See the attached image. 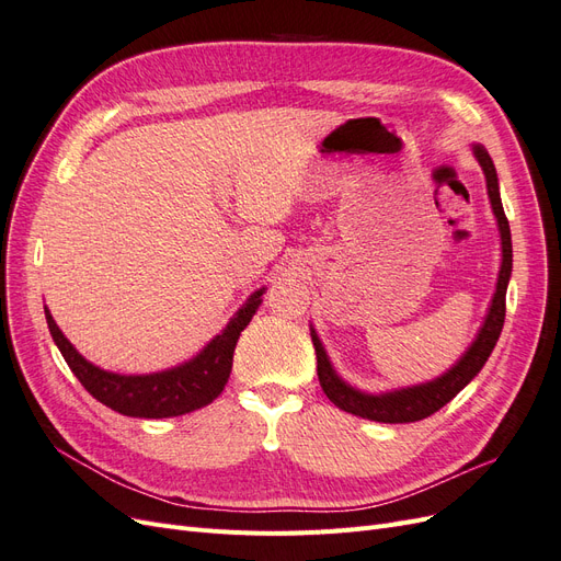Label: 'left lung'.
<instances>
[{
    "mask_svg": "<svg viewBox=\"0 0 561 561\" xmlns=\"http://www.w3.org/2000/svg\"><path fill=\"white\" fill-rule=\"evenodd\" d=\"M472 154L482 165V173L486 178L489 203H491V210H494L499 233H501V268L496 278V293L491 297V304L486 309L482 328L478 330V336L472 339V344L466 348L461 358H458L445 375H439L437 379L416 383V386L386 390V393H365V390L351 386L348 381H344L336 375L325 346H322L316 328L311 325V339H313L316 358H318V379L322 390H325V396L339 407V410L369 419V421H379V423L421 421L435 414L437 410H443L447 402H451L458 393H461V390L480 375V369L489 360L491 351H494L503 330V320H505V293L513 274V241H511V225H507V217L503 213L494 161H491L489 151L482 145H472Z\"/></svg>",
    "mask_w": 561,
    "mask_h": 561,
    "instance_id": "8db88e82",
    "label": "left lung"
}]
</instances>
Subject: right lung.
Returning <instances> with one entry per match:
<instances>
[{
    "mask_svg": "<svg viewBox=\"0 0 561 561\" xmlns=\"http://www.w3.org/2000/svg\"><path fill=\"white\" fill-rule=\"evenodd\" d=\"M264 293L266 287L254 290L227 322V328L215 334L194 358L161 371H151V375H116V371L89 363L60 332L50 311L44 309V313L50 336L60 348L65 363L98 402L124 416L168 419L201 410L222 393L231 375L236 342L252 316L257 313Z\"/></svg>",
    "mask_w": 561,
    "mask_h": 561,
    "instance_id": "1",
    "label": "right lung"
}]
</instances>
